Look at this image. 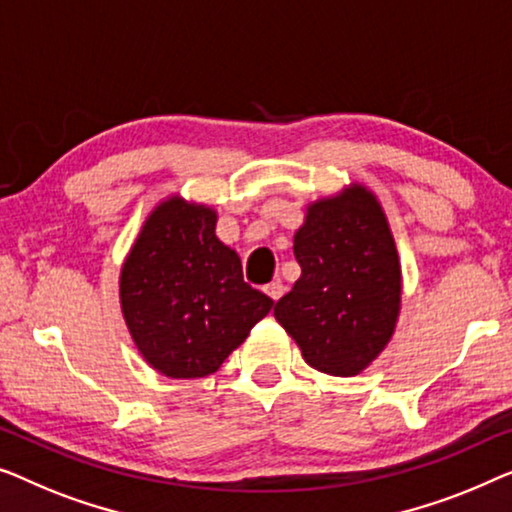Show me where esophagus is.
Instances as JSON below:
<instances>
[{"label": "esophagus", "instance_id": "obj_1", "mask_svg": "<svg viewBox=\"0 0 512 512\" xmlns=\"http://www.w3.org/2000/svg\"><path fill=\"white\" fill-rule=\"evenodd\" d=\"M264 292L269 294V297H271L273 301H278V299L285 294V285L280 283V280H273V283H269V285L264 287Z\"/></svg>", "mask_w": 512, "mask_h": 512}]
</instances>
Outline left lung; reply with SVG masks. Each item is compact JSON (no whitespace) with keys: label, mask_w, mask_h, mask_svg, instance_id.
<instances>
[{"label":"left lung","mask_w":512,"mask_h":512,"mask_svg":"<svg viewBox=\"0 0 512 512\" xmlns=\"http://www.w3.org/2000/svg\"><path fill=\"white\" fill-rule=\"evenodd\" d=\"M301 276L273 315L313 369L357 376L394 334L401 266L378 199L362 185L308 206L294 234Z\"/></svg>","instance_id":"8db88e82"}]
</instances>
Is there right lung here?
<instances>
[{
    "label": "right lung",
    "instance_id": "add662e5",
    "mask_svg": "<svg viewBox=\"0 0 512 512\" xmlns=\"http://www.w3.org/2000/svg\"><path fill=\"white\" fill-rule=\"evenodd\" d=\"M120 304L143 359L169 378H204L246 341L273 299L243 280L215 236V211L181 197L148 215L122 264Z\"/></svg>",
    "mask_w": 512,
    "mask_h": 512
}]
</instances>
